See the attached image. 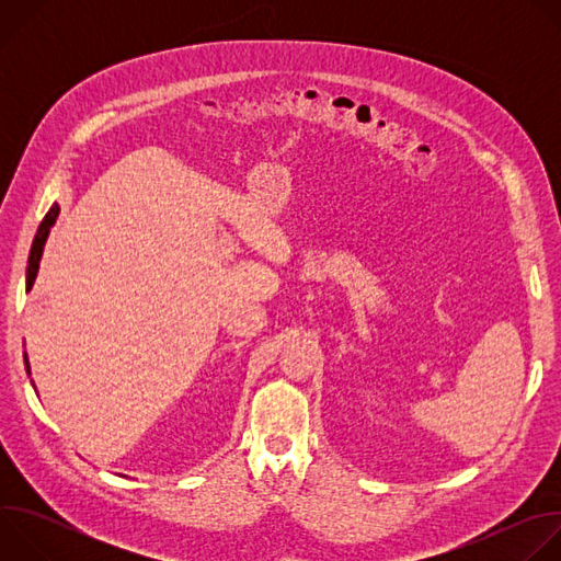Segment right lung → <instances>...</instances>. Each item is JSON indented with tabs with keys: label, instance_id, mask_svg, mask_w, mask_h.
<instances>
[{
	"label": "right lung",
	"instance_id": "right-lung-1",
	"mask_svg": "<svg viewBox=\"0 0 561 561\" xmlns=\"http://www.w3.org/2000/svg\"><path fill=\"white\" fill-rule=\"evenodd\" d=\"M57 215H59V206L53 204L50 210L46 213V217L42 219L39 228H37V234H35L33 247H31V255H28V266H26V290H31L33 284H35V279H37L39 262H42L44 247H46V239H48L50 228H53L55 221H57ZM24 362H26V370H28V375H31V364H28V355H26V353H24Z\"/></svg>",
	"mask_w": 561,
	"mask_h": 561
}]
</instances>
